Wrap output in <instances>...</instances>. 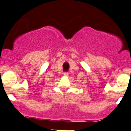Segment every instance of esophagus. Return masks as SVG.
Instances as JSON below:
<instances>
[{
	"instance_id": "esophagus-1",
	"label": "esophagus",
	"mask_w": 131,
	"mask_h": 131,
	"mask_svg": "<svg viewBox=\"0 0 131 131\" xmlns=\"http://www.w3.org/2000/svg\"><path fill=\"white\" fill-rule=\"evenodd\" d=\"M64 75L66 76H69V73H68V72H64Z\"/></svg>"
}]
</instances>
